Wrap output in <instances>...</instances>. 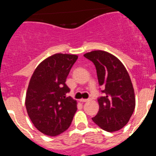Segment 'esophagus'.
I'll use <instances>...</instances> for the list:
<instances>
[{
	"label": "esophagus",
	"mask_w": 156,
	"mask_h": 156,
	"mask_svg": "<svg viewBox=\"0 0 156 156\" xmlns=\"http://www.w3.org/2000/svg\"><path fill=\"white\" fill-rule=\"evenodd\" d=\"M81 101V102H87V101H89V99H83V98H82V99H80V100Z\"/></svg>",
	"instance_id": "esophagus-1"
}]
</instances>
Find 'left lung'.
Instances as JSON below:
<instances>
[{
    "instance_id": "obj_1",
    "label": "left lung",
    "mask_w": 156,
    "mask_h": 156,
    "mask_svg": "<svg viewBox=\"0 0 156 156\" xmlns=\"http://www.w3.org/2000/svg\"><path fill=\"white\" fill-rule=\"evenodd\" d=\"M94 63L98 80L104 90L98 98L99 111L92 120L106 131L122 129L129 120L135 108L134 90L126 68L119 59L104 51L85 54Z\"/></svg>"
}]
</instances>
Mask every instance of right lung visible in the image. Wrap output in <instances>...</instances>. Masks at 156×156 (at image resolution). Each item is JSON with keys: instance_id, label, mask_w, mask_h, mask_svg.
Masks as SVG:
<instances>
[{"instance_id": "add662e5", "label": "right lung", "mask_w": 156, "mask_h": 156, "mask_svg": "<svg viewBox=\"0 0 156 156\" xmlns=\"http://www.w3.org/2000/svg\"><path fill=\"white\" fill-rule=\"evenodd\" d=\"M75 55L55 54L42 62L30 79L26 97L29 117L39 131L57 136L69 127L77 110L76 101L67 97L66 84Z\"/></svg>"}]
</instances>
